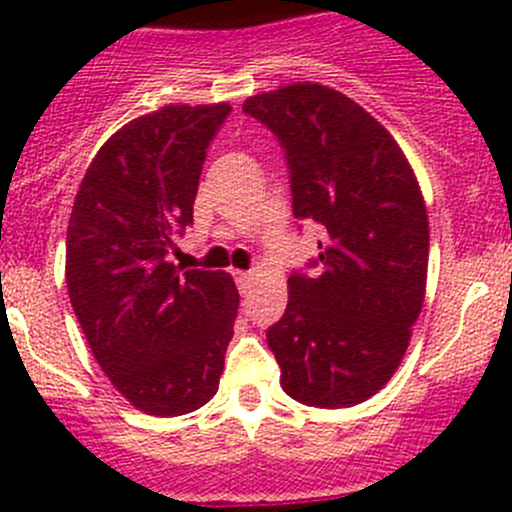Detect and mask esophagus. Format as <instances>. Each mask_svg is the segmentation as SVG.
<instances>
[{"label":"esophagus","instance_id":"1","mask_svg":"<svg viewBox=\"0 0 512 512\" xmlns=\"http://www.w3.org/2000/svg\"><path fill=\"white\" fill-rule=\"evenodd\" d=\"M232 275H235V280H237V289H240L242 294H247V289L252 287V280H255V277H252V272H232Z\"/></svg>","mask_w":512,"mask_h":512}]
</instances>
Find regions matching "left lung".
<instances>
[{"label":"left lung","mask_w":512,"mask_h":512,"mask_svg":"<svg viewBox=\"0 0 512 512\" xmlns=\"http://www.w3.org/2000/svg\"><path fill=\"white\" fill-rule=\"evenodd\" d=\"M285 148L292 213L322 227L319 267L287 280L267 344L294 401L347 409L374 396L404 359L421 314L428 215L399 143L359 103L292 84L242 103Z\"/></svg>","instance_id":"1"}]
</instances>
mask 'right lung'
Returning <instances> with one entry per match:
<instances>
[{
    "label": "right lung",
    "instance_id": "obj_1",
    "mask_svg": "<svg viewBox=\"0 0 512 512\" xmlns=\"http://www.w3.org/2000/svg\"><path fill=\"white\" fill-rule=\"evenodd\" d=\"M227 103L163 106L113 133L86 170L66 230L71 307L103 374L151 416L215 396L237 317L227 272L183 270L173 237L193 225L208 146Z\"/></svg>",
    "mask_w": 512,
    "mask_h": 512
}]
</instances>
